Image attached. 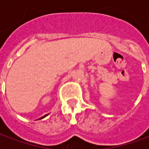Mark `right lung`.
Instances as JSON below:
<instances>
[{
  "mask_svg": "<svg viewBox=\"0 0 149 149\" xmlns=\"http://www.w3.org/2000/svg\"><path fill=\"white\" fill-rule=\"evenodd\" d=\"M45 116H46V115H45V116H42L41 118H40V119H42V118H44V117H45Z\"/></svg>",
  "mask_w": 149,
  "mask_h": 149,
  "instance_id": "add662e5",
  "label": "right lung"
}]
</instances>
